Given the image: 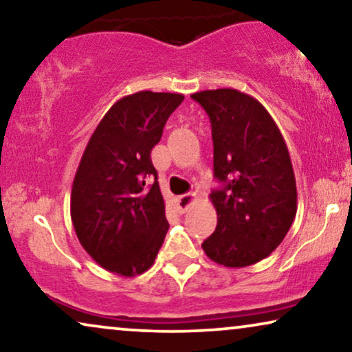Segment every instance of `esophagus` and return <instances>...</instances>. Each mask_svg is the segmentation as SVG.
Masks as SVG:
<instances>
[{
	"label": "esophagus",
	"instance_id": "34e87169",
	"mask_svg": "<svg viewBox=\"0 0 352 352\" xmlns=\"http://www.w3.org/2000/svg\"><path fill=\"white\" fill-rule=\"evenodd\" d=\"M195 200H197V195L192 194V192L190 194H184V195L177 197V208H179L181 213H186V211L195 204Z\"/></svg>",
	"mask_w": 352,
	"mask_h": 352
}]
</instances>
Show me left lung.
Instances as JSON below:
<instances>
[{"mask_svg": "<svg viewBox=\"0 0 352 352\" xmlns=\"http://www.w3.org/2000/svg\"><path fill=\"white\" fill-rule=\"evenodd\" d=\"M211 122L214 177L210 194L218 224L201 243L226 267H245L269 256L296 214V181L290 153L264 105L232 88L190 96Z\"/></svg>", "mask_w": 352, "mask_h": 352, "instance_id": "obj_1", "label": "left lung"}]
</instances>
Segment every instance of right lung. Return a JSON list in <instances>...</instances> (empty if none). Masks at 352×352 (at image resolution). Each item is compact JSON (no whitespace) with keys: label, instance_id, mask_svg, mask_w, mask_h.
Masks as SVG:
<instances>
[{"label":"right lung","instance_id":"1","mask_svg":"<svg viewBox=\"0 0 352 352\" xmlns=\"http://www.w3.org/2000/svg\"><path fill=\"white\" fill-rule=\"evenodd\" d=\"M184 96L139 93L117 100L94 129L70 197L76 237L99 266L123 277L146 272L170 228L151 152ZM152 186H146L148 179Z\"/></svg>","mask_w":352,"mask_h":352}]
</instances>
